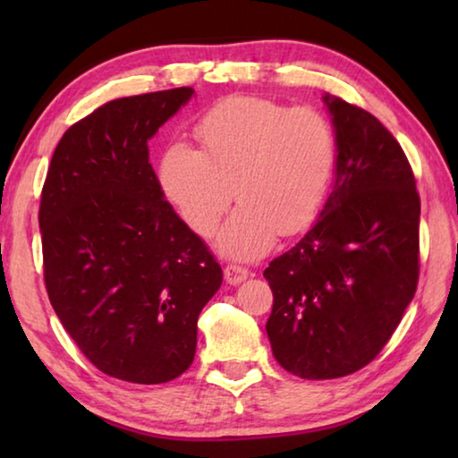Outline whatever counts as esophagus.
Segmentation results:
<instances>
[{
	"label": "esophagus",
	"instance_id": "34e87169",
	"mask_svg": "<svg viewBox=\"0 0 458 458\" xmlns=\"http://www.w3.org/2000/svg\"><path fill=\"white\" fill-rule=\"evenodd\" d=\"M248 275H250V270H248L246 267L234 265V262H232V265H226V268H224V278H226V283H230V284L242 283Z\"/></svg>",
	"mask_w": 458,
	"mask_h": 458
}]
</instances>
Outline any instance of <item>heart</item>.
I'll use <instances>...</instances> for the list:
<instances>
[{"label": "heart", "instance_id": "1", "mask_svg": "<svg viewBox=\"0 0 458 458\" xmlns=\"http://www.w3.org/2000/svg\"><path fill=\"white\" fill-rule=\"evenodd\" d=\"M201 153L172 145L159 161V185L182 220L212 236L240 201L218 246L236 259H257L276 234L303 230L319 212L337 164V137L315 106L268 98H226L193 127Z\"/></svg>", "mask_w": 458, "mask_h": 458}]
</instances>
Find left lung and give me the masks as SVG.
Listing matches in <instances>:
<instances>
[{
	"label": "left lung",
	"mask_w": 458,
	"mask_h": 458,
	"mask_svg": "<svg viewBox=\"0 0 458 458\" xmlns=\"http://www.w3.org/2000/svg\"><path fill=\"white\" fill-rule=\"evenodd\" d=\"M335 183L311 230L265 270L273 355L305 379L350 376L390 341L420 273V196L406 153L374 114L323 97Z\"/></svg>",
	"instance_id": "8db88e82"
}]
</instances>
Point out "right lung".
I'll return each mask as SVG.
<instances>
[{"mask_svg": "<svg viewBox=\"0 0 458 458\" xmlns=\"http://www.w3.org/2000/svg\"><path fill=\"white\" fill-rule=\"evenodd\" d=\"M191 87L111 100L62 135L40 199L44 283L98 371L164 384L191 366L198 317L222 284L204 240L174 212L147 141Z\"/></svg>", "mask_w": 458, "mask_h": 458, "instance_id": "right-lung-1", "label": "right lung"}]
</instances>
